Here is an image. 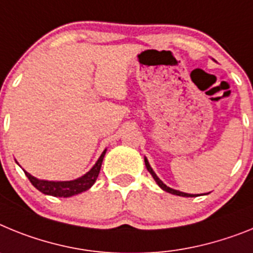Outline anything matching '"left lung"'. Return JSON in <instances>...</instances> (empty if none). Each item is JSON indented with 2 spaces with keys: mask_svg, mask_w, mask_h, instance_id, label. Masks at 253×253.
<instances>
[{
  "mask_svg": "<svg viewBox=\"0 0 253 253\" xmlns=\"http://www.w3.org/2000/svg\"><path fill=\"white\" fill-rule=\"evenodd\" d=\"M144 162H145V166H146V169H148V170H149V173H150V174L153 175L154 181L157 182L158 186H159V187L162 188V190H163V191H166V192H169V193H172V195H177V196H182V197H196L197 196V195H192V193L182 192V191L173 190V188L168 187V186H167L166 183H163V182H162V179H160L159 177H158V175L155 174V172H154L153 168H151V167H150V164H149V162H148V159H146V158H144Z\"/></svg>",
  "mask_w": 253,
  "mask_h": 253,
  "instance_id": "left-lung-1",
  "label": "left lung"
}]
</instances>
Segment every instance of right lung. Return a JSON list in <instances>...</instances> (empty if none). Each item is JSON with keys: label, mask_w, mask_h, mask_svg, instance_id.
<instances>
[{"label": "right lung", "mask_w": 253, "mask_h": 253, "mask_svg": "<svg viewBox=\"0 0 253 253\" xmlns=\"http://www.w3.org/2000/svg\"><path fill=\"white\" fill-rule=\"evenodd\" d=\"M105 153H107V149L103 151L99 159L96 160V163L94 164L93 168L90 169L89 172H86L84 175L79 177V178L72 179V181H45V179L37 178V177L32 175L26 170H24V172H25L26 177L29 178V181L32 182L33 186L37 190L41 191L42 193L54 197H71L89 190L95 183L96 178L99 175L100 168H102Z\"/></svg>", "instance_id": "1"}]
</instances>
